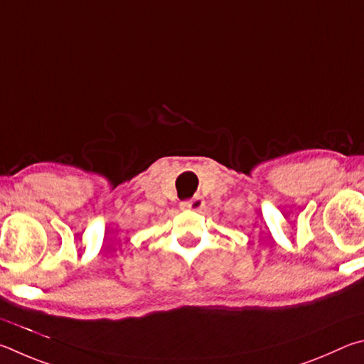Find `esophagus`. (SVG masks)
I'll list each match as a JSON object with an SVG mask.
<instances>
[{
  "instance_id": "obj_1",
  "label": "esophagus",
  "mask_w": 364,
  "mask_h": 364,
  "mask_svg": "<svg viewBox=\"0 0 364 364\" xmlns=\"http://www.w3.org/2000/svg\"><path fill=\"white\" fill-rule=\"evenodd\" d=\"M203 206H205V200H203L200 195L181 203V209H190V211H200Z\"/></svg>"
}]
</instances>
